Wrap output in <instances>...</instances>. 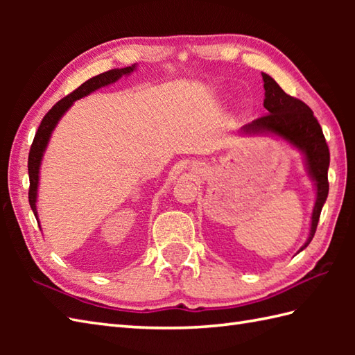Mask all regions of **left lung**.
Wrapping results in <instances>:
<instances>
[{
	"instance_id": "obj_1",
	"label": "left lung",
	"mask_w": 355,
	"mask_h": 355,
	"mask_svg": "<svg viewBox=\"0 0 355 355\" xmlns=\"http://www.w3.org/2000/svg\"><path fill=\"white\" fill-rule=\"evenodd\" d=\"M262 80L263 89H266L263 108L267 110V114L253 120L252 123L244 125L241 132L277 135L304 154L308 175L315 186V202L311 215L310 235L299 250L302 252L311 243L315 229H318L322 207L328 197L329 149L322 128L310 107L296 97L286 94L268 74L262 73Z\"/></svg>"
}]
</instances>
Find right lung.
<instances>
[{"instance_id": "right-lung-1", "label": "right lung", "mask_w": 355, "mask_h": 355, "mask_svg": "<svg viewBox=\"0 0 355 355\" xmlns=\"http://www.w3.org/2000/svg\"><path fill=\"white\" fill-rule=\"evenodd\" d=\"M134 70H135V65H131V67H125V69H114V70L105 71L102 74H97V76L88 79L79 88L74 89L73 93H70L69 96H65L64 99L59 101L55 107H53L47 114L44 116L42 122L35 134L32 148H30V153H28V180H30L28 202L36 216V221H37L36 198H37V186H40V168H41L45 148L49 145L51 132L56 128L58 122L61 120V117L65 114V112L69 111V108L74 103V101L82 99V97L88 96L89 93H93L102 87L114 84V82H117L120 78L128 76V74H131ZM37 224H40V221H37Z\"/></svg>"}]
</instances>
